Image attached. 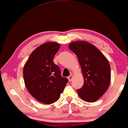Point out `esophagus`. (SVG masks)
Here are the masks:
<instances>
[{
    "label": "esophagus",
    "instance_id": "1",
    "mask_svg": "<svg viewBox=\"0 0 128 128\" xmlns=\"http://www.w3.org/2000/svg\"><path fill=\"white\" fill-rule=\"evenodd\" d=\"M68 78V80L69 82L72 81V80L73 79V76L72 75H70L69 76H68V78Z\"/></svg>",
    "mask_w": 128,
    "mask_h": 128
}]
</instances>
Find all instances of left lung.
<instances>
[{"label": "left lung", "instance_id": "left-lung-1", "mask_svg": "<svg viewBox=\"0 0 128 128\" xmlns=\"http://www.w3.org/2000/svg\"><path fill=\"white\" fill-rule=\"evenodd\" d=\"M81 66L84 83L77 90L79 97L87 102H94L104 95L110 86L111 68L106 57L90 42L79 41L69 44Z\"/></svg>", "mask_w": 128, "mask_h": 128}]
</instances>
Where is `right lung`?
Wrapping results in <instances>:
<instances>
[{
	"label": "right lung",
	"mask_w": 128,
	"mask_h": 128,
	"mask_svg": "<svg viewBox=\"0 0 128 128\" xmlns=\"http://www.w3.org/2000/svg\"><path fill=\"white\" fill-rule=\"evenodd\" d=\"M60 45L48 42L38 47L29 56L23 68V78L29 93L39 102H56L68 82L62 77L60 67L53 62Z\"/></svg>",
	"instance_id": "obj_1"
}]
</instances>
